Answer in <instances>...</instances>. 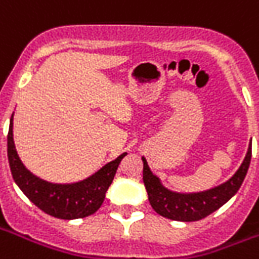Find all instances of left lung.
<instances>
[{
    "label": "left lung",
    "instance_id": "1",
    "mask_svg": "<svg viewBox=\"0 0 259 259\" xmlns=\"http://www.w3.org/2000/svg\"><path fill=\"white\" fill-rule=\"evenodd\" d=\"M250 161L251 141L244 161L236 170V174L225 183L197 193H178L166 189L162 185L161 179L152 174L146 158H143L144 162L143 182L148 193V201L154 208V211L168 219L179 221V222L200 221L219 209L239 191L250 166Z\"/></svg>",
    "mask_w": 259,
    "mask_h": 259
}]
</instances>
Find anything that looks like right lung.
<instances>
[{"instance_id": "add662e5", "label": "right lung", "mask_w": 259, "mask_h": 259, "mask_svg": "<svg viewBox=\"0 0 259 259\" xmlns=\"http://www.w3.org/2000/svg\"><path fill=\"white\" fill-rule=\"evenodd\" d=\"M126 152L104 165L96 174L74 183H50L27 170L14 143V113L9 120L8 161L15 183L23 194L48 215L59 219H79L93 215L102 205L119 163Z\"/></svg>"}]
</instances>
